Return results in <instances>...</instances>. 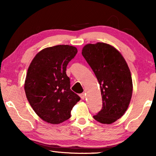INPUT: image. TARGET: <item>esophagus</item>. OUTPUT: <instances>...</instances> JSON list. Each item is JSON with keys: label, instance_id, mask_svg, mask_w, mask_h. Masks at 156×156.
Segmentation results:
<instances>
[{"label": "esophagus", "instance_id": "obj_1", "mask_svg": "<svg viewBox=\"0 0 156 156\" xmlns=\"http://www.w3.org/2000/svg\"><path fill=\"white\" fill-rule=\"evenodd\" d=\"M80 97L82 98V99H84L85 98H86V93L83 92L82 94H80Z\"/></svg>", "mask_w": 156, "mask_h": 156}]
</instances>
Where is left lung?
<instances>
[{
    "label": "left lung",
    "mask_w": 156,
    "mask_h": 156,
    "mask_svg": "<svg viewBox=\"0 0 156 156\" xmlns=\"http://www.w3.org/2000/svg\"><path fill=\"white\" fill-rule=\"evenodd\" d=\"M82 54L101 88L103 106L94 119L111 124L123 116L131 101L133 82L129 66L118 50L104 42L86 44Z\"/></svg>",
    "instance_id": "8db88e82"
}]
</instances>
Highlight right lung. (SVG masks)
Wrapping results in <instances>:
<instances>
[{
    "label": "right lung",
    "instance_id": "1",
    "mask_svg": "<svg viewBox=\"0 0 156 156\" xmlns=\"http://www.w3.org/2000/svg\"><path fill=\"white\" fill-rule=\"evenodd\" d=\"M77 53L75 47L59 44L40 51L27 69L24 88L36 114L52 124H59L71 116L80 97L70 89L66 68Z\"/></svg>",
    "mask_w": 156,
    "mask_h": 156
}]
</instances>
